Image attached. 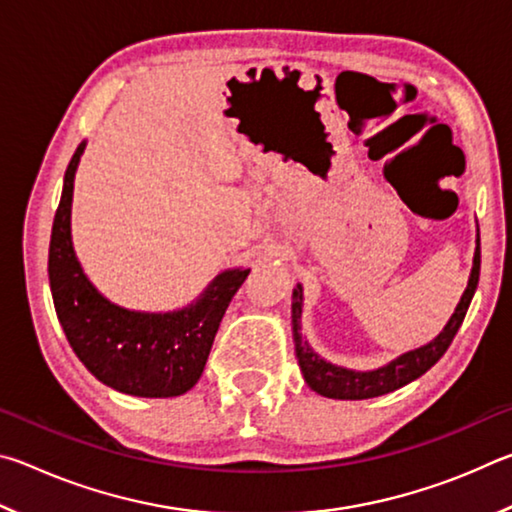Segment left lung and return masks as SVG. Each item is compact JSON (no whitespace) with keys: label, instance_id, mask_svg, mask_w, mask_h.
I'll use <instances>...</instances> for the list:
<instances>
[{"label":"left lung","instance_id":"8db88e82","mask_svg":"<svg viewBox=\"0 0 512 512\" xmlns=\"http://www.w3.org/2000/svg\"><path fill=\"white\" fill-rule=\"evenodd\" d=\"M481 273V237L479 225H476V248L472 259V271L467 287L463 291L461 300L454 309L452 318L447 320L436 339L420 345V348L409 350L388 361L386 366H379L375 370H354L345 366H336V363L320 357L318 352L307 343L305 336L300 332V318H302V284H296L293 289V302H291V327H293V343H296V357L298 366L302 370L307 386L323 397H332V400H368V397H379L391 391H397L413 379L422 377L433 363H436L447 352L449 343L461 327L463 318L467 314V307L474 298L476 284H479Z\"/></svg>","mask_w":512,"mask_h":512}]
</instances>
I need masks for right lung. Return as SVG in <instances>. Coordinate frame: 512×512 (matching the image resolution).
<instances>
[{"label": "right lung", "mask_w": 512, "mask_h": 512, "mask_svg": "<svg viewBox=\"0 0 512 512\" xmlns=\"http://www.w3.org/2000/svg\"><path fill=\"white\" fill-rule=\"evenodd\" d=\"M85 142L67 164L49 241V287L76 357L103 384L137 397H176L203 375L216 329L250 268H228L192 305L135 311L94 287L72 244V196Z\"/></svg>", "instance_id": "1"}]
</instances>
